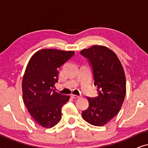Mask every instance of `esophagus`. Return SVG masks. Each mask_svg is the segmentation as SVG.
<instances>
[{
  "instance_id": "1",
  "label": "esophagus",
  "mask_w": 148,
  "mask_h": 148,
  "mask_svg": "<svg viewBox=\"0 0 148 148\" xmlns=\"http://www.w3.org/2000/svg\"><path fill=\"white\" fill-rule=\"evenodd\" d=\"M71 98H73V99H77V98H80L79 96H77V95H73V94L71 95Z\"/></svg>"
}]
</instances>
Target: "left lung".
Masks as SVG:
<instances>
[{"label":"left lung","mask_w":148,"mask_h":148,"mask_svg":"<svg viewBox=\"0 0 148 148\" xmlns=\"http://www.w3.org/2000/svg\"><path fill=\"white\" fill-rule=\"evenodd\" d=\"M90 62L98 96L89 98V106L82 112L85 121L103 126L120 111L126 94L124 70L116 54L108 48L95 45L80 52Z\"/></svg>","instance_id":"left-lung-1"}]
</instances>
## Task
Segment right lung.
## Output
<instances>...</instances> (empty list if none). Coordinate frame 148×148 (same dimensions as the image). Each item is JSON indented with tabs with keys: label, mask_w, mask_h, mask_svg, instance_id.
<instances>
[{
	"label": "right lung",
	"mask_w": 148,
	"mask_h": 148,
	"mask_svg": "<svg viewBox=\"0 0 148 148\" xmlns=\"http://www.w3.org/2000/svg\"><path fill=\"white\" fill-rule=\"evenodd\" d=\"M74 54L73 51L43 49L36 52L28 62L22 82L23 102L40 126L51 128L61 119L62 107L70 97L53 88L60 67Z\"/></svg>",
	"instance_id": "obj_1"
}]
</instances>
